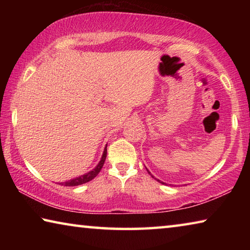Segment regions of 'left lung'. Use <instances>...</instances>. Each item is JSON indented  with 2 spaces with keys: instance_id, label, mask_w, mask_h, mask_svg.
I'll list each match as a JSON object with an SVG mask.
<instances>
[{
  "instance_id": "obj_1",
  "label": "left lung",
  "mask_w": 250,
  "mask_h": 250,
  "mask_svg": "<svg viewBox=\"0 0 250 250\" xmlns=\"http://www.w3.org/2000/svg\"><path fill=\"white\" fill-rule=\"evenodd\" d=\"M149 173H150V172H149ZM158 181H159V180H158ZM159 182H160V181H159ZM161 183H163V182H161ZM163 184H164V183H163Z\"/></svg>"
}]
</instances>
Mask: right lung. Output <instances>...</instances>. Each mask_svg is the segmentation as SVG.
<instances>
[{"instance_id": "1", "label": "right lung", "mask_w": 250, "mask_h": 250, "mask_svg": "<svg viewBox=\"0 0 250 250\" xmlns=\"http://www.w3.org/2000/svg\"><path fill=\"white\" fill-rule=\"evenodd\" d=\"M105 156H107V146L104 147L103 156H101V160L99 161L98 166H97L94 170L86 173V174H83V175L75 177V179H73V180H69L67 182H62V183H59V184L64 185V186H77V185H82V184L87 183V182H89L92 179H95V177L98 175V173L101 171V168H103V167H104Z\"/></svg>"}]
</instances>
